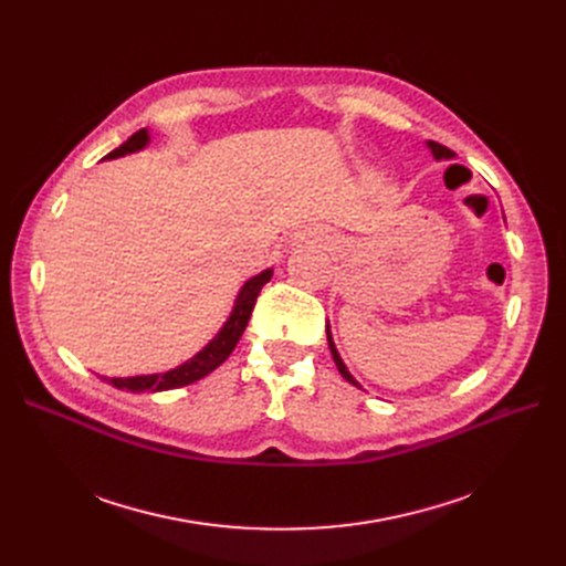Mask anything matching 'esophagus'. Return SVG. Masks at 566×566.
<instances>
[{
  "label": "esophagus",
  "instance_id": "34e87169",
  "mask_svg": "<svg viewBox=\"0 0 566 566\" xmlns=\"http://www.w3.org/2000/svg\"><path fill=\"white\" fill-rule=\"evenodd\" d=\"M301 238H303V241H305V238H307V241H310V238H312V241H323V233H318V231H307V233H303Z\"/></svg>",
  "mask_w": 566,
  "mask_h": 566
}]
</instances>
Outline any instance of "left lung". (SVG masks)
Here are the masks:
<instances>
[{
    "label": "left lung",
    "instance_id": "obj_1",
    "mask_svg": "<svg viewBox=\"0 0 566 566\" xmlns=\"http://www.w3.org/2000/svg\"><path fill=\"white\" fill-rule=\"evenodd\" d=\"M429 148H431V154H433V158L436 160H450V158H454V151H450L448 146H442V144H438V142H429ZM328 346H331V353H333V360H335V365H337V369H339V374L348 380V382H353L355 388H360V382L355 380L350 374H348V369H346V365L342 363V358H339V353H337V348H335V342H333V337H331V325H328Z\"/></svg>",
    "mask_w": 566,
    "mask_h": 566
}]
</instances>
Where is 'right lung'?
I'll list each match as a JSON object with an SVG mask.
<instances>
[{"mask_svg": "<svg viewBox=\"0 0 566 566\" xmlns=\"http://www.w3.org/2000/svg\"><path fill=\"white\" fill-rule=\"evenodd\" d=\"M148 144V133L142 128L137 130L133 137H128L122 146L114 148L112 154H107L105 158H118L126 154H135L139 148H144ZM273 271H263L256 277L248 280L238 293L235 305L231 316L227 318V323L222 325V331L211 339V344L203 346L195 358H190L188 363H184L181 367L169 369L165 374H148V376H133V378H105L109 385L118 390H130V392H160V390H174V388H184V385H190L203 376L211 374L213 369H218L229 355L235 348L238 339L245 333L248 321L252 316L254 303L259 298V291L263 289V284L271 282Z\"/></svg>", "mask_w": 566, "mask_h": 566, "instance_id": "obj_1", "label": "right lung"}]
</instances>
